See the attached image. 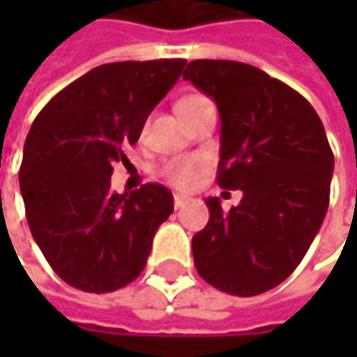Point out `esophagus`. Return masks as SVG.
I'll list each match as a JSON object with an SVG mask.
<instances>
[{
	"mask_svg": "<svg viewBox=\"0 0 357 357\" xmlns=\"http://www.w3.org/2000/svg\"><path fill=\"white\" fill-rule=\"evenodd\" d=\"M187 204V197H183V195H174V206L176 208H183Z\"/></svg>",
	"mask_w": 357,
	"mask_h": 357,
	"instance_id": "obj_1",
	"label": "esophagus"
}]
</instances>
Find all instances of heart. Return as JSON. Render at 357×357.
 Wrapping results in <instances>:
<instances>
[{"label":"heart","instance_id":"heart-1","mask_svg":"<svg viewBox=\"0 0 357 357\" xmlns=\"http://www.w3.org/2000/svg\"><path fill=\"white\" fill-rule=\"evenodd\" d=\"M204 97L201 95H191V97H185L183 101L179 102V109H185V107H191L195 102L202 101ZM202 164L201 160H197V158H187V160H174V162H168L164 166V178L172 181L174 185H189L195 178H197V174L201 172Z\"/></svg>","mask_w":357,"mask_h":357}]
</instances>
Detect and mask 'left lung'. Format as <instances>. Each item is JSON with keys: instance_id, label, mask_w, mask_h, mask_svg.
Returning <instances> with one entry per match:
<instances>
[{"instance_id": "8db88e82", "label": "left lung", "mask_w": 357, "mask_h": 357, "mask_svg": "<svg viewBox=\"0 0 357 357\" xmlns=\"http://www.w3.org/2000/svg\"><path fill=\"white\" fill-rule=\"evenodd\" d=\"M183 80L220 110L218 185L243 191L229 212L206 199L195 268L218 291L262 294L296 269L327 214L335 156L325 128L298 91L252 65L197 59Z\"/></svg>"}]
</instances>
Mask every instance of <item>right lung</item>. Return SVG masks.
Wrapping results in <instances>:
<instances>
[{"instance_id":"right-lung-1","label":"right lung","mask_w":357,"mask_h":357,"mask_svg":"<svg viewBox=\"0 0 357 357\" xmlns=\"http://www.w3.org/2000/svg\"><path fill=\"white\" fill-rule=\"evenodd\" d=\"M185 59L101 65L51 99L24 141L20 193L32 237L65 283L112 292L137 279L174 212L160 183L110 191L112 166L178 82Z\"/></svg>"}]
</instances>
